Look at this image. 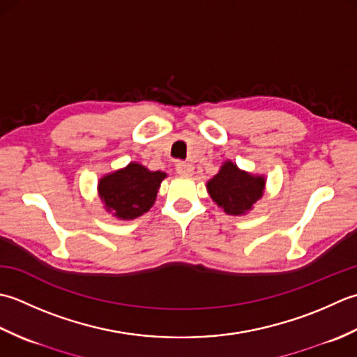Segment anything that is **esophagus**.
I'll use <instances>...</instances> for the list:
<instances>
[{
    "instance_id": "1",
    "label": "esophagus",
    "mask_w": 357,
    "mask_h": 357,
    "mask_svg": "<svg viewBox=\"0 0 357 357\" xmlns=\"http://www.w3.org/2000/svg\"><path fill=\"white\" fill-rule=\"evenodd\" d=\"M176 171L180 174V176L189 177V176H192L194 166H192L191 163H186V162H178V163L176 165Z\"/></svg>"
}]
</instances>
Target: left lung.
I'll list each match as a JSON object with an SVG mask.
<instances>
[{
  "instance_id": "8db88e82",
  "label": "left lung",
  "mask_w": 357,
  "mask_h": 357,
  "mask_svg": "<svg viewBox=\"0 0 357 357\" xmlns=\"http://www.w3.org/2000/svg\"><path fill=\"white\" fill-rule=\"evenodd\" d=\"M266 178L261 174L240 169L227 160L219 172L206 181L209 197L229 215H245L264 197Z\"/></svg>"
}]
</instances>
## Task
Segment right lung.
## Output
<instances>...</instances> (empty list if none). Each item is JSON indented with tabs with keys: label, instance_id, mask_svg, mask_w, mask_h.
I'll return each mask as SVG.
<instances>
[{
	"label": "right lung",
	"instance_id": "obj_1",
	"mask_svg": "<svg viewBox=\"0 0 357 357\" xmlns=\"http://www.w3.org/2000/svg\"><path fill=\"white\" fill-rule=\"evenodd\" d=\"M168 174L149 171L146 166L130 162L98 180L97 192L105 209L119 220H134L148 213L155 203L158 188Z\"/></svg>",
	"mask_w": 357,
	"mask_h": 357
}]
</instances>
